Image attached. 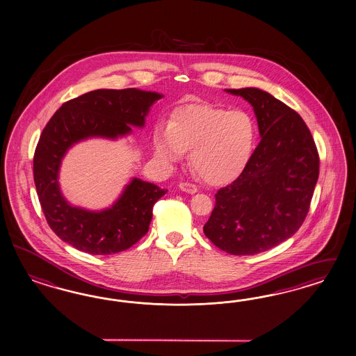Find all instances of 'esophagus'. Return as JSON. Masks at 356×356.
Wrapping results in <instances>:
<instances>
[{"label":"esophagus","mask_w":356,"mask_h":356,"mask_svg":"<svg viewBox=\"0 0 356 356\" xmlns=\"http://www.w3.org/2000/svg\"><path fill=\"white\" fill-rule=\"evenodd\" d=\"M179 186H180V189H181L183 192H186V193L193 194L198 191L197 186L192 183H180Z\"/></svg>","instance_id":"esophagus-1"}]
</instances>
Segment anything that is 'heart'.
<instances>
[{
  "label": "heart",
  "instance_id": "heart-1",
  "mask_svg": "<svg viewBox=\"0 0 356 356\" xmlns=\"http://www.w3.org/2000/svg\"><path fill=\"white\" fill-rule=\"evenodd\" d=\"M257 140V125L248 112L211 106L177 109L170 127L159 125L152 137L155 155L179 161L191 150L195 172L210 184L228 183L247 167Z\"/></svg>",
  "mask_w": 356,
  "mask_h": 356
}]
</instances>
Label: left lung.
Instances as JSON below:
<instances>
[{
  "mask_svg": "<svg viewBox=\"0 0 356 356\" xmlns=\"http://www.w3.org/2000/svg\"><path fill=\"white\" fill-rule=\"evenodd\" d=\"M227 92L252 104L261 140L236 180L216 192L204 232L227 253L250 256L277 247L300 228L320 158L304 120L283 102L254 87Z\"/></svg>",
  "mask_w": 356,
  "mask_h": 356,
  "instance_id": "1",
  "label": "left lung"
}]
</instances>
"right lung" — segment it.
Here are the masks:
<instances>
[{"label":"right lung","instance_id":"right-lung-1","mask_svg":"<svg viewBox=\"0 0 356 356\" xmlns=\"http://www.w3.org/2000/svg\"><path fill=\"white\" fill-rule=\"evenodd\" d=\"M162 95L136 88L95 90L64 103L45 125L33 154V181L44 216L57 236L90 254H113L138 243L149 231L152 207L167 191L133 179L119 201L100 213L69 205L58 186L66 150L88 137L116 138L143 127Z\"/></svg>","mask_w":356,"mask_h":356}]
</instances>
